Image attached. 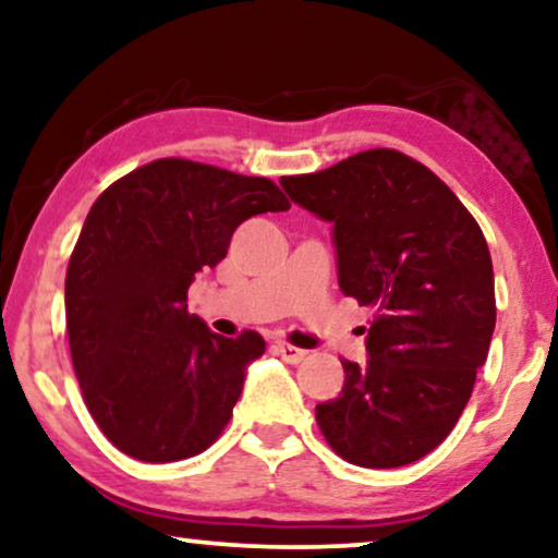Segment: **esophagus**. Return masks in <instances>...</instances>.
<instances>
[{
  "label": "esophagus",
  "instance_id": "obj_1",
  "mask_svg": "<svg viewBox=\"0 0 558 558\" xmlns=\"http://www.w3.org/2000/svg\"><path fill=\"white\" fill-rule=\"evenodd\" d=\"M271 348H274V353L284 357L287 363H300L302 357L307 355V350H302V348H294V345H289V342H284V340H277V342H274Z\"/></svg>",
  "mask_w": 558,
  "mask_h": 558
}]
</instances>
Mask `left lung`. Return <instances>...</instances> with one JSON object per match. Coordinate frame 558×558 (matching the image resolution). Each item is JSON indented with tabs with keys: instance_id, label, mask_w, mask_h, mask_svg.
Returning a JSON list of instances; mask_svg holds the SVG:
<instances>
[{
	"instance_id": "1",
	"label": "left lung",
	"mask_w": 558,
	"mask_h": 558,
	"mask_svg": "<svg viewBox=\"0 0 558 558\" xmlns=\"http://www.w3.org/2000/svg\"><path fill=\"white\" fill-rule=\"evenodd\" d=\"M279 182L332 223L342 294L376 312L361 327L368 361H342V391L315 409L327 445L357 468L422 460L454 429L493 340L483 231L437 174L396 149Z\"/></svg>"
}]
</instances>
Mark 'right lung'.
<instances>
[{
    "mask_svg": "<svg viewBox=\"0 0 558 558\" xmlns=\"http://www.w3.org/2000/svg\"><path fill=\"white\" fill-rule=\"evenodd\" d=\"M281 210L271 180L172 157L98 195L68 264L65 319L83 401L124 454L187 460L226 429L266 342L210 332L187 289L243 220Z\"/></svg>",
    "mask_w": 558,
    "mask_h": 558,
    "instance_id": "1",
    "label": "right lung"
}]
</instances>
